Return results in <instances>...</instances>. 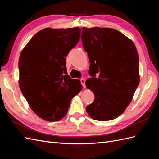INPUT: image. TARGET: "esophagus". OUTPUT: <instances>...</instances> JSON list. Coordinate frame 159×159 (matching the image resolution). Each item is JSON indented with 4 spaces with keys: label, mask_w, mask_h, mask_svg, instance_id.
Masks as SVG:
<instances>
[{
    "label": "esophagus",
    "mask_w": 159,
    "mask_h": 159,
    "mask_svg": "<svg viewBox=\"0 0 159 159\" xmlns=\"http://www.w3.org/2000/svg\"><path fill=\"white\" fill-rule=\"evenodd\" d=\"M80 81H81V84H82L83 87L85 88V80L84 79H81Z\"/></svg>",
    "instance_id": "1"
}]
</instances>
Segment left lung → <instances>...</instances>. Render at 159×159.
I'll list each match as a JSON object with an SVG mask.
<instances>
[{"label":"left lung","mask_w":159,"mask_h":159,"mask_svg":"<svg viewBox=\"0 0 159 159\" xmlns=\"http://www.w3.org/2000/svg\"><path fill=\"white\" fill-rule=\"evenodd\" d=\"M81 39L90 62L91 78L85 85L95 95L86 111L97 121L114 119L131 103L140 81L136 47L122 33L109 28L83 27Z\"/></svg>","instance_id":"8db88e82"}]
</instances>
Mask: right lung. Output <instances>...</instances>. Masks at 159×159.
Returning <instances> with one entry per match:
<instances>
[{"label": "right lung", "mask_w": 159, "mask_h": 159, "mask_svg": "<svg viewBox=\"0 0 159 159\" xmlns=\"http://www.w3.org/2000/svg\"><path fill=\"white\" fill-rule=\"evenodd\" d=\"M81 29L46 28L24 48L18 61L19 86L31 109L47 121L64 117L82 89L68 75L65 57L80 40Z\"/></svg>", "instance_id": "1"}]
</instances>
